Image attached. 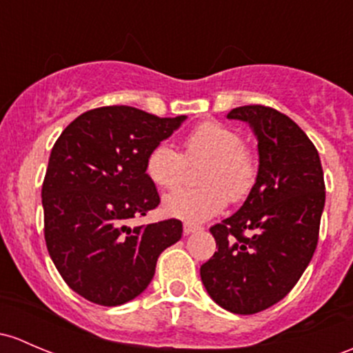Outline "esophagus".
<instances>
[{"instance_id": "obj_1", "label": "esophagus", "mask_w": 353, "mask_h": 353, "mask_svg": "<svg viewBox=\"0 0 353 353\" xmlns=\"http://www.w3.org/2000/svg\"><path fill=\"white\" fill-rule=\"evenodd\" d=\"M199 226L196 225H191V223H184V235H191V233L198 232Z\"/></svg>"}]
</instances>
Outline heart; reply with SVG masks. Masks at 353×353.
Instances as JSON below:
<instances>
[{
	"mask_svg": "<svg viewBox=\"0 0 353 353\" xmlns=\"http://www.w3.org/2000/svg\"><path fill=\"white\" fill-rule=\"evenodd\" d=\"M188 162L199 164L203 188H184L164 198L162 210L167 216L186 221H205L225 210L228 198L240 201L254 186L257 169L254 159L243 148V140L235 130L205 121L184 139V155L169 143L155 145L147 155V174L159 188L174 189L186 177Z\"/></svg>",
	"mask_w": 353,
	"mask_h": 353,
	"instance_id": "heart-1",
	"label": "heart"
}]
</instances>
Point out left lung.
<instances>
[{"mask_svg":"<svg viewBox=\"0 0 353 353\" xmlns=\"http://www.w3.org/2000/svg\"><path fill=\"white\" fill-rule=\"evenodd\" d=\"M226 118L252 128L259 170L242 208L210 228L218 252L199 274L223 310L254 314L279 303L313 257L325 208L323 169L306 133L277 110L240 106Z\"/></svg>","mask_w":353,"mask_h":353,"instance_id":"1","label":"left lung"}]
</instances>
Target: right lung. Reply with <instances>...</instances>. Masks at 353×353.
<instances>
[{"label":"right lung","instance_id":"add662e5","mask_svg":"<svg viewBox=\"0 0 353 353\" xmlns=\"http://www.w3.org/2000/svg\"><path fill=\"white\" fill-rule=\"evenodd\" d=\"M184 120L103 106L77 117L52 148L42 186L47 250L88 301L120 306L135 299L150 284L159 255L181 240L179 220L135 228L127 221L161 203L147 155Z\"/></svg>","mask_w":353,"mask_h":353}]
</instances>
